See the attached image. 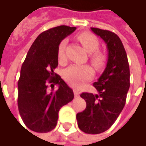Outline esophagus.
I'll return each mask as SVG.
<instances>
[{"label": "esophagus", "mask_w": 146, "mask_h": 146, "mask_svg": "<svg viewBox=\"0 0 146 146\" xmlns=\"http://www.w3.org/2000/svg\"><path fill=\"white\" fill-rule=\"evenodd\" d=\"M73 93H74V96L75 97H78L79 96V94H78V92L77 90H73Z\"/></svg>", "instance_id": "34e87169"}]
</instances>
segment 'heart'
Wrapping results in <instances>:
<instances>
[{
  "instance_id": "1",
  "label": "heart",
  "mask_w": 146,
  "mask_h": 146,
  "mask_svg": "<svg viewBox=\"0 0 146 146\" xmlns=\"http://www.w3.org/2000/svg\"><path fill=\"white\" fill-rule=\"evenodd\" d=\"M78 40L88 52L90 53V61L94 67L100 70L105 65L106 56L98 49L100 47V42L98 39L90 33L84 32L78 36ZM67 45V40L61 41L58 46L57 55L59 62H62L66 60L65 48ZM93 69L88 65H71L63 71V78L65 81L74 88H79L83 83L91 79L93 77Z\"/></svg>"
}]
</instances>
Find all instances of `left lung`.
Instances as JSON below:
<instances>
[{
  "instance_id": "8db88e82",
  "label": "left lung",
  "mask_w": 146,
  "mask_h": 146,
  "mask_svg": "<svg viewBox=\"0 0 146 146\" xmlns=\"http://www.w3.org/2000/svg\"><path fill=\"white\" fill-rule=\"evenodd\" d=\"M106 44L108 59L106 68L93 84L97 94L84 92L80 96L86 108L76 116L78 128L86 133L106 131L123 111L130 86V72L127 54L120 38L109 30L91 28Z\"/></svg>"
}]
</instances>
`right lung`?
Here are the masks:
<instances>
[{"instance_id": "1", "label": "right lung", "mask_w": 146, "mask_h": 146, "mask_svg": "<svg viewBox=\"0 0 146 146\" xmlns=\"http://www.w3.org/2000/svg\"><path fill=\"white\" fill-rule=\"evenodd\" d=\"M75 29L61 25L42 32L22 65L17 82V106L23 123L31 131L47 133L54 129L59 110L73 101V90L54 70L58 65L59 44ZM55 84L58 85L57 90L54 89Z\"/></svg>"}]
</instances>
